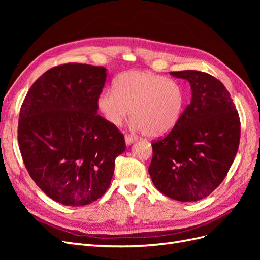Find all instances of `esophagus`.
I'll list each match as a JSON object with an SVG mask.
<instances>
[{
  "instance_id": "esophagus-1",
  "label": "esophagus",
  "mask_w": 260,
  "mask_h": 260,
  "mask_svg": "<svg viewBox=\"0 0 260 260\" xmlns=\"http://www.w3.org/2000/svg\"><path fill=\"white\" fill-rule=\"evenodd\" d=\"M124 140H125V143H127L128 145L129 144H131V143H133L136 141V138L135 137H132V136H130V135H125L124 136Z\"/></svg>"
}]
</instances>
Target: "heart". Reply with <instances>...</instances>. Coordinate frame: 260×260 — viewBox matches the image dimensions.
I'll list each match as a JSON object with an SVG mask.
<instances>
[{"label":"heart","instance_id":"1","mask_svg":"<svg viewBox=\"0 0 260 260\" xmlns=\"http://www.w3.org/2000/svg\"><path fill=\"white\" fill-rule=\"evenodd\" d=\"M98 106L106 120L120 125L131 114L132 127L146 137L166 136L179 124L186 106L183 85L147 70H128L117 77L113 89H105ZM132 113H129V109Z\"/></svg>","mask_w":260,"mask_h":260}]
</instances>
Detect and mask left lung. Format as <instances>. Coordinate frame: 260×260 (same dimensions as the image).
I'll return each mask as SVG.
<instances>
[{
    "instance_id": "left-lung-1",
    "label": "left lung",
    "mask_w": 260,
    "mask_h": 260,
    "mask_svg": "<svg viewBox=\"0 0 260 260\" xmlns=\"http://www.w3.org/2000/svg\"><path fill=\"white\" fill-rule=\"evenodd\" d=\"M170 75L190 82L192 101L177 127L152 143L148 174L164 195L196 202L215 191L229 171L240 143V117L215 77L199 70Z\"/></svg>"
}]
</instances>
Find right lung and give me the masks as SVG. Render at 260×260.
Returning <instances> with one entry per match:
<instances>
[{
    "label": "right lung",
    "instance_id": "right-lung-1",
    "mask_svg": "<svg viewBox=\"0 0 260 260\" xmlns=\"http://www.w3.org/2000/svg\"><path fill=\"white\" fill-rule=\"evenodd\" d=\"M106 69L86 64L53 67L22 102L18 143L23 164L41 190L66 206H84L107 191L122 133L98 115Z\"/></svg>",
    "mask_w": 260,
    "mask_h": 260
}]
</instances>
